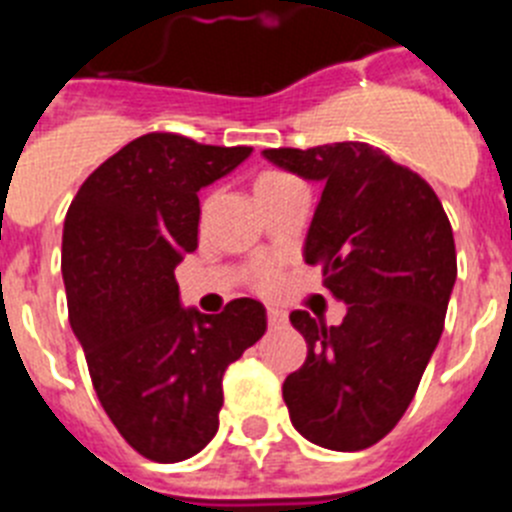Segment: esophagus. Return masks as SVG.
I'll return each instance as SVG.
<instances>
[{"label":"esophagus","instance_id":"34e87169","mask_svg":"<svg viewBox=\"0 0 512 512\" xmlns=\"http://www.w3.org/2000/svg\"><path fill=\"white\" fill-rule=\"evenodd\" d=\"M266 320H269V328H284L287 325V315L282 310H266Z\"/></svg>","mask_w":512,"mask_h":512}]
</instances>
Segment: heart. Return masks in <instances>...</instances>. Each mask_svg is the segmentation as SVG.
<instances>
[{
  "label": "heart",
  "instance_id": "b5f03b06",
  "mask_svg": "<svg viewBox=\"0 0 512 512\" xmlns=\"http://www.w3.org/2000/svg\"><path fill=\"white\" fill-rule=\"evenodd\" d=\"M292 176L284 174V171H261L259 176H256V182H253V189H256V194L266 192V189L271 187H279V184L289 182ZM279 277H277V269H274V264H259L256 266V271H253V284H256V289H261V292H271V289L277 287Z\"/></svg>",
  "mask_w": 512,
  "mask_h": 512
}]
</instances>
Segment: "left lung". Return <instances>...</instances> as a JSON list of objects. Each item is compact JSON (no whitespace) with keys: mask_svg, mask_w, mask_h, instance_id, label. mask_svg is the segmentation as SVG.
<instances>
[{"mask_svg":"<svg viewBox=\"0 0 512 512\" xmlns=\"http://www.w3.org/2000/svg\"><path fill=\"white\" fill-rule=\"evenodd\" d=\"M264 156L323 184L305 261L323 266L325 289L348 307L341 325L289 315L307 343L282 387L289 418L323 449H369L405 415L443 333L456 282L449 217L423 176L369 143Z\"/></svg>","mask_w":512,"mask_h":512,"instance_id":"obj_1","label":"left lung"}]
</instances>
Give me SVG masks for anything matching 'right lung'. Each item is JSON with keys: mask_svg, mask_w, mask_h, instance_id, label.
I'll use <instances>...</instances> for the list:
<instances>
[{"mask_svg": "<svg viewBox=\"0 0 512 512\" xmlns=\"http://www.w3.org/2000/svg\"><path fill=\"white\" fill-rule=\"evenodd\" d=\"M251 151L140 135L87 176L63 220L69 323L94 392L120 436L158 464L212 441L225 369L266 330L264 305L248 297L220 315L184 310L174 279L197 248V192Z\"/></svg>", "mask_w": 512, "mask_h": 512, "instance_id": "add662e5", "label": "right lung"}]
</instances>
